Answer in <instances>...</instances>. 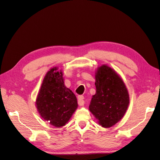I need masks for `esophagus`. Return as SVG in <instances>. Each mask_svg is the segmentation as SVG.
Wrapping results in <instances>:
<instances>
[{
    "mask_svg": "<svg viewBox=\"0 0 160 160\" xmlns=\"http://www.w3.org/2000/svg\"><path fill=\"white\" fill-rule=\"evenodd\" d=\"M78 104L80 106L84 105L85 101H84V98L83 96H79L78 97Z\"/></svg>",
    "mask_w": 160,
    "mask_h": 160,
    "instance_id": "esophagus-1",
    "label": "esophagus"
}]
</instances>
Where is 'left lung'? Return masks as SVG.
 I'll return each mask as SVG.
<instances>
[{"mask_svg": "<svg viewBox=\"0 0 160 160\" xmlns=\"http://www.w3.org/2000/svg\"><path fill=\"white\" fill-rule=\"evenodd\" d=\"M95 74L96 91L89 110L100 125L110 128L125 114L130 103L128 92L120 76L107 65L98 67Z\"/></svg>", "mask_w": 160, "mask_h": 160, "instance_id": "8db88e82", "label": "left lung"}]
</instances>
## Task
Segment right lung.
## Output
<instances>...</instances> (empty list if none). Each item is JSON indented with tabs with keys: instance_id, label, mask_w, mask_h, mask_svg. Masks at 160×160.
<instances>
[{
	"instance_id": "1",
	"label": "right lung",
	"mask_w": 160,
	"mask_h": 160,
	"mask_svg": "<svg viewBox=\"0 0 160 160\" xmlns=\"http://www.w3.org/2000/svg\"><path fill=\"white\" fill-rule=\"evenodd\" d=\"M36 106L44 120L56 128L66 125L78 108L75 94L65 86L62 72L57 67L44 76Z\"/></svg>"
}]
</instances>
